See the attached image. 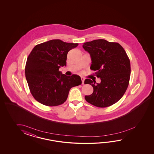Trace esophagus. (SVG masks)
Wrapping results in <instances>:
<instances>
[{
	"label": "esophagus",
	"mask_w": 154,
	"mask_h": 154,
	"mask_svg": "<svg viewBox=\"0 0 154 154\" xmlns=\"http://www.w3.org/2000/svg\"><path fill=\"white\" fill-rule=\"evenodd\" d=\"M81 79H82V84H84V80H85V78H84L82 77V78H81Z\"/></svg>",
	"instance_id": "esophagus-1"
}]
</instances>
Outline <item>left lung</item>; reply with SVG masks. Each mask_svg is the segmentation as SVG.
Listing matches in <instances>:
<instances>
[{"label": "left lung", "instance_id": "left-lung-1", "mask_svg": "<svg viewBox=\"0 0 154 154\" xmlns=\"http://www.w3.org/2000/svg\"><path fill=\"white\" fill-rule=\"evenodd\" d=\"M84 49L91 58L90 69L101 82L85 79L94 92L85 96L86 101L98 107H107L118 102L128 88L131 76V63L127 53L118 43L96 39L84 43Z\"/></svg>", "mask_w": 154, "mask_h": 154}]
</instances>
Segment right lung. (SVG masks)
<instances>
[{
	"label": "right lung",
	"mask_w": 154,
	"mask_h": 154,
	"mask_svg": "<svg viewBox=\"0 0 154 154\" xmlns=\"http://www.w3.org/2000/svg\"><path fill=\"white\" fill-rule=\"evenodd\" d=\"M78 45L52 39L33 48L25 72L29 91L36 101L47 106L62 105L70 88L82 84L80 76H66L59 71L60 66L66 64L68 52Z\"/></svg>",
	"instance_id": "obj_1"
}]
</instances>
